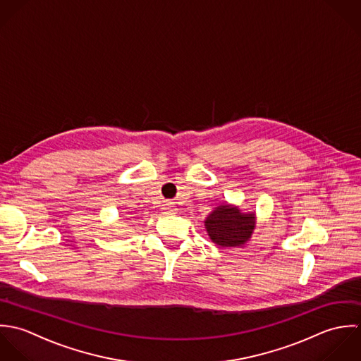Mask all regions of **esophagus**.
Here are the masks:
<instances>
[{"label":"esophagus","instance_id":"1","mask_svg":"<svg viewBox=\"0 0 361 361\" xmlns=\"http://www.w3.org/2000/svg\"><path fill=\"white\" fill-rule=\"evenodd\" d=\"M164 211H167V212L174 211V204H173V202H167V204H164Z\"/></svg>","mask_w":361,"mask_h":361}]
</instances>
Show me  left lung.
<instances>
[{"label": "left lung", "instance_id": "left-lung-1", "mask_svg": "<svg viewBox=\"0 0 361 361\" xmlns=\"http://www.w3.org/2000/svg\"><path fill=\"white\" fill-rule=\"evenodd\" d=\"M205 227L217 245L237 247L251 237L255 219L254 214H241L234 207L220 205L207 217Z\"/></svg>", "mask_w": 361, "mask_h": 361}]
</instances>
